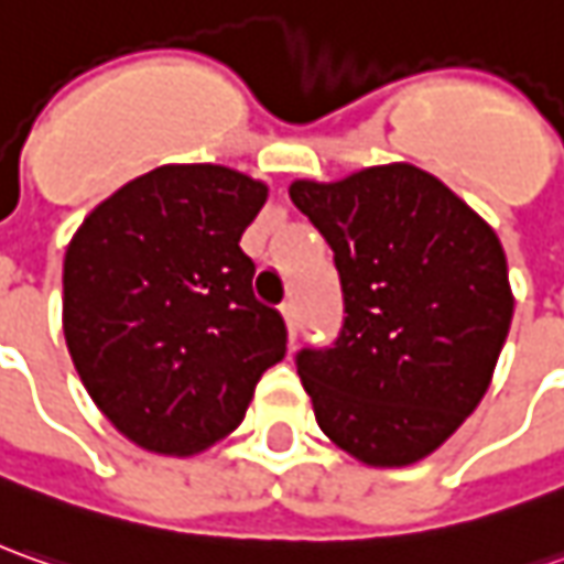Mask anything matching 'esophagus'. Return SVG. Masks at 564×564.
Returning <instances> with one entry per match:
<instances>
[{
	"instance_id": "34e87169",
	"label": "esophagus",
	"mask_w": 564,
	"mask_h": 564,
	"mask_svg": "<svg viewBox=\"0 0 564 564\" xmlns=\"http://www.w3.org/2000/svg\"><path fill=\"white\" fill-rule=\"evenodd\" d=\"M281 315L286 321V334H290V343L296 340V330H300V318H296V305L293 302H283Z\"/></svg>"
}]
</instances>
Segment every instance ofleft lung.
Instances as JSON below:
<instances>
[{"label": "left lung", "mask_w": 564, "mask_h": 564, "mask_svg": "<svg viewBox=\"0 0 564 564\" xmlns=\"http://www.w3.org/2000/svg\"><path fill=\"white\" fill-rule=\"evenodd\" d=\"M290 199L334 249L343 330L296 356L318 427L375 468L431 456L484 399L512 324L506 252L490 224L405 162Z\"/></svg>", "instance_id": "left-lung-1"}]
</instances>
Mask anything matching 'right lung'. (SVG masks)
I'll list each match as a JSON object with an SVG mask.
<instances>
[{
	"instance_id": "right-lung-1",
	"label": "right lung",
	"mask_w": 564,
	"mask_h": 564,
	"mask_svg": "<svg viewBox=\"0 0 564 564\" xmlns=\"http://www.w3.org/2000/svg\"><path fill=\"white\" fill-rule=\"evenodd\" d=\"M268 186L224 165H162L89 212L65 252L62 327L99 412L140 449L193 456L243 421L286 352L240 237Z\"/></svg>"
}]
</instances>
